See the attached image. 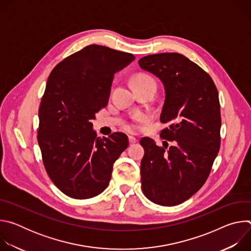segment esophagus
Returning a JSON list of instances; mask_svg holds the SVG:
<instances>
[{"label":"esophagus","mask_w":251,"mask_h":251,"mask_svg":"<svg viewBox=\"0 0 251 251\" xmlns=\"http://www.w3.org/2000/svg\"><path fill=\"white\" fill-rule=\"evenodd\" d=\"M129 142H130V144H135V143L137 142V138H135L134 136H129Z\"/></svg>","instance_id":"obj_1"}]
</instances>
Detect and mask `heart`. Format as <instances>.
<instances>
[{
	"instance_id": "1",
	"label": "heart",
	"mask_w": 251,
	"mask_h": 251,
	"mask_svg": "<svg viewBox=\"0 0 251 251\" xmlns=\"http://www.w3.org/2000/svg\"><path fill=\"white\" fill-rule=\"evenodd\" d=\"M134 85H137V84H142V83H146V82H154L155 83V80L150 76V75H138L135 78H134ZM140 121V117H136L134 119V121L129 125V128L131 130H138L140 128V125H139V122Z\"/></svg>"
}]
</instances>
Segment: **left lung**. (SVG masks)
I'll return each instance as SVG.
<instances>
[{"mask_svg": "<svg viewBox=\"0 0 251 251\" xmlns=\"http://www.w3.org/2000/svg\"><path fill=\"white\" fill-rule=\"evenodd\" d=\"M140 67L155 75L165 87L160 116L170 123L161 137L174 144L160 147L154 140L140 141L142 191L151 201L172 206L184 202L205 183L221 146V105L211 77L177 52L150 54Z\"/></svg>", "mask_w": 251, "mask_h": 251, "instance_id": "left-lung-1", "label": "left lung"}]
</instances>
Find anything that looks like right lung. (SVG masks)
I'll return each mask as SVG.
<instances>
[{"instance_id":"1","label":"right lung","mask_w":251,"mask_h":251,"mask_svg":"<svg viewBox=\"0 0 251 251\" xmlns=\"http://www.w3.org/2000/svg\"><path fill=\"white\" fill-rule=\"evenodd\" d=\"M134 59L132 53L90 45L60 61L49 76L38 142L50 180L70 198L101 194L129 145L121 132L97 137L90 121L108 103L114 75Z\"/></svg>"}]
</instances>
